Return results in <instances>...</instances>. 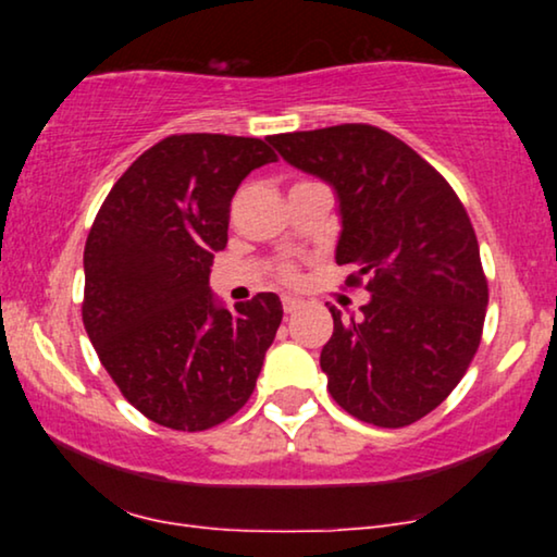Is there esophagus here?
<instances>
[{
    "instance_id": "obj_1",
    "label": "esophagus",
    "mask_w": 557,
    "mask_h": 557,
    "mask_svg": "<svg viewBox=\"0 0 557 557\" xmlns=\"http://www.w3.org/2000/svg\"><path fill=\"white\" fill-rule=\"evenodd\" d=\"M281 301H284V311H286V314H294V311L299 309L301 304H304V301L299 299V296H292V294H286Z\"/></svg>"
}]
</instances>
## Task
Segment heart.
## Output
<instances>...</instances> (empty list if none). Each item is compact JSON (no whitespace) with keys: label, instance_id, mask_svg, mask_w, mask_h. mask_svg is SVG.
I'll use <instances>...</instances> for the list:
<instances>
[{"label":"heart","instance_id":"heart-1","mask_svg":"<svg viewBox=\"0 0 557 557\" xmlns=\"http://www.w3.org/2000/svg\"><path fill=\"white\" fill-rule=\"evenodd\" d=\"M278 276L284 278V281H292V278H294V269H292V265H281Z\"/></svg>","mask_w":557,"mask_h":557}]
</instances>
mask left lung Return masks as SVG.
Masks as SVG:
<instances>
[{
    "mask_svg": "<svg viewBox=\"0 0 557 557\" xmlns=\"http://www.w3.org/2000/svg\"><path fill=\"white\" fill-rule=\"evenodd\" d=\"M296 170L339 202L334 258L368 276L360 314L330 307L334 332L319 364L332 398L380 429L416 423L446 400L474 357L486 278L467 210L406 141L368 124L269 136Z\"/></svg>",
    "mask_w": 557,
    "mask_h": 557,
    "instance_id": "obj_1",
    "label": "left lung"
}]
</instances>
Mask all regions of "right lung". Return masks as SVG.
Masks as SVG:
<instances>
[{"mask_svg": "<svg viewBox=\"0 0 557 557\" xmlns=\"http://www.w3.org/2000/svg\"><path fill=\"white\" fill-rule=\"evenodd\" d=\"M269 162L261 139L166 136L121 174L88 233L83 324L124 398L164 429L238 413L276 337V294L231 311L210 288L235 189Z\"/></svg>", "mask_w": 557, "mask_h": 557, "instance_id": "obj_1", "label": "right lung"}]
</instances>
